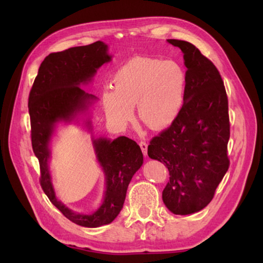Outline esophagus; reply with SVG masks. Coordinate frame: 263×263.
<instances>
[{"label":"esophagus","instance_id":"obj_1","mask_svg":"<svg viewBox=\"0 0 263 263\" xmlns=\"http://www.w3.org/2000/svg\"><path fill=\"white\" fill-rule=\"evenodd\" d=\"M139 146H140L141 150H142V154L144 156H147V152H148V144L144 142V141H140L139 142Z\"/></svg>","mask_w":263,"mask_h":263}]
</instances>
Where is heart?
Returning <instances> with one entry per match:
<instances>
[{"label":"heart","instance_id":"1","mask_svg":"<svg viewBox=\"0 0 263 263\" xmlns=\"http://www.w3.org/2000/svg\"><path fill=\"white\" fill-rule=\"evenodd\" d=\"M186 91V72L173 60L137 57L115 72L113 90L103 95L108 119L125 126L133 119L137 105L139 119L152 130L171 126L180 116Z\"/></svg>","mask_w":263,"mask_h":263}]
</instances>
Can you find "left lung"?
Returning <instances> with one entry per match:
<instances>
[{"instance_id": "obj_1", "label": "left lung", "mask_w": 263, "mask_h": 263, "mask_svg": "<svg viewBox=\"0 0 263 263\" xmlns=\"http://www.w3.org/2000/svg\"><path fill=\"white\" fill-rule=\"evenodd\" d=\"M180 47L186 66L185 100L180 116L155 137L148 156L164 163L170 182L163 201L175 215L202 210L230 167L228 99L219 71L191 43L167 39Z\"/></svg>"}]
</instances>
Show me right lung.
<instances>
[{
	"mask_svg": "<svg viewBox=\"0 0 263 263\" xmlns=\"http://www.w3.org/2000/svg\"><path fill=\"white\" fill-rule=\"evenodd\" d=\"M108 46L103 42L78 46L63 52L51 53L39 66L38 74L29 93L31 144L41 166V185L51 202L77 225L99 227L110 224L124 203L126 190L132 176L143 164V155L136 141L119 137L113 141L107 138L92 137L98 163L105 174L103 203L90 215L79 214L58 200L49 173L51 158L49 142L59 122H72L97 100L93 95L80 88L92 80L97 70L109 62ZM89 131L91 121H86Z\"/></svg>",
	"mask_w": 263,
	"mask_h": 263,
	"instance_id": "right-lung-1",
	"label": "right lung"
}]
</instances>
